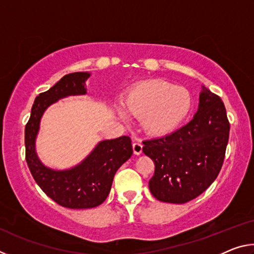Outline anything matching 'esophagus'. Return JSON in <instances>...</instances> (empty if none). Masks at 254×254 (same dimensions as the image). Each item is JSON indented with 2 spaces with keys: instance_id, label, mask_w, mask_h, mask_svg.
Masks as SVG:
<instances>
[{
  "instance_id": "obj_1",
  "label": "esophagus",
  "mask_w": 254,
  "mask_h": 254,
  "mask_svg": "<svg viewBox=\"0 0 254 254\" xmlns=\"http://www.w3.org/2000/svg\"><path fill=\"white\" fill-rule=\"evenodd\" d=\"M142 147H143V145L141 144L140 142H134L132 144L133 152H134V154H136V156H140V154L142 153Z\"/></svg>"
}]
</instances>
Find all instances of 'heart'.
<instances>
[{
    "instance_id": "heart-1",
    "label": "heart",
    "mask_w": 254,
    "mask_h": 254,
    "mask_svg": "<svg viewBox=\"0 0 254 254\" xmlns=\"http://www.w3.org/2000/svg\"><path fill=\"white\" fill-rule=\"evenodd\" d=\"M123 107L128 114L142 118L143 130L150 135L162 136L182 126L192 110L190 92L165 80H147L134 86L123 97ZM121 118L126 117L120 110Z\"/></svg>"
}]
</instances>
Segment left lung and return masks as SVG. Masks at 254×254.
I'll list each match as a JSON object with an SVG mask.
<instances>
[{
    "label": "left lung",
    "mask_w": 254,
    "mask_h": 254,
    "mask_svg": "<svg viewBox=\"0 0 254 254\" xmlns=\"http://www.w3.org/2000/svg\"><path fill=\"white\" fill-rule=\"evenodd\" d=\"M230 123L221 98L201 86L190 122L170 134L143 141L142 151L156 168L149 180L154 198L184 204L204 192L224 161Z\"/></svg>",
    "instance_id": "8db88e82"
}]
</instances>
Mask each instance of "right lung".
Instances as JSON below:
<instances>
[{
	"mask_svg": "<svg viewBox=\"0 0 254 254\" xmlns=\"http://www.w3.org/2000/svg\"><path fill=\"white\" fill-rule=\"evenodd\" d=\"M91 72L78 71L65 75L53 87L38 96L25 126V160L45 194L67 208H93L109 196L117 170L131 158L133 150L130 136L100 141L77 165L67 169L46 166L37 153L36 142L45 112L55 103L69 96L85 95L86 80Z\"/></svg>",
	"mask_w": 254,
	"mask_h": 254,
	"instance_id": "add662e5",
	"label": "right lung"
}]
</instances>
